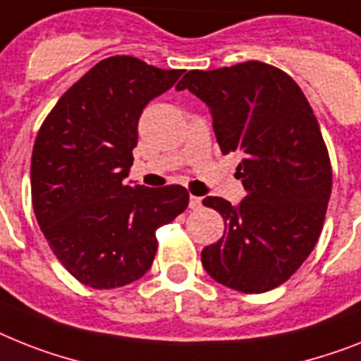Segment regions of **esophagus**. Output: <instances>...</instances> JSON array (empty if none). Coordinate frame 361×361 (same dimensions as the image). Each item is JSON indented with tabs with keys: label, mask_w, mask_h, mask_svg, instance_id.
Masks as SVG:
<instances>
[{
	"label": "esophagus",
	"mask_w": 361,
	"mask_h": 361,
	"mask_svg": "<svg viewBox=\"0 0 361 361\" xmlns=\"http://www.w3.org/2000/svg\"><path fill=\"white\" fill-rule=\"evenodd\" d=\"M201 197H197V195H190V208H192V210L201 208Z\"/></svg>",
	"instance_id": "esophagus-1"
}]
</instances>
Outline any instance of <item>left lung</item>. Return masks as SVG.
<instances>
[{
  "label": "left lung",
  "instance_id": "left-lung-1",
  "mask_svg": "<svg viewBox=\"0 0 361 361\" xmlns=\"http://www.w3.org/2000/svg\"><path fill=\"white\" fill-rule=\"evenodd\" d=\"M186 88L210 106L221 153L243 154L236 177L247 192L238 207L202 199L225 221L221 240L202 249V266L241 293L273 290L302 266L323 231L332 166L317 118L299 85L266 62L192 70L177 85Z\"/></svg>",
  "mask_w": 361,
  "mask_h": 361
}]
</instances>
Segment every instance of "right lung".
Instances as JSON below:
<instances>
[{
    "label": "right lung",
    "mask_w": 361,
    "mask_h": 361,
    "mask_svg": "<svg viewBox=\"0 0 361 361\" xmlns=\"http://www.w3.org/2000/svg\"><path fill=\"white\" fill-rule=\"evenodd\" d=\"M183 71L109 56L64 92L38 130L31 159L35 216L53 255L94 290L142 279L157 255V228L186 210L190 193L178 184H125L142 110Z\"/></svg>",
    "instance_id": "1"
}]
</instances>
